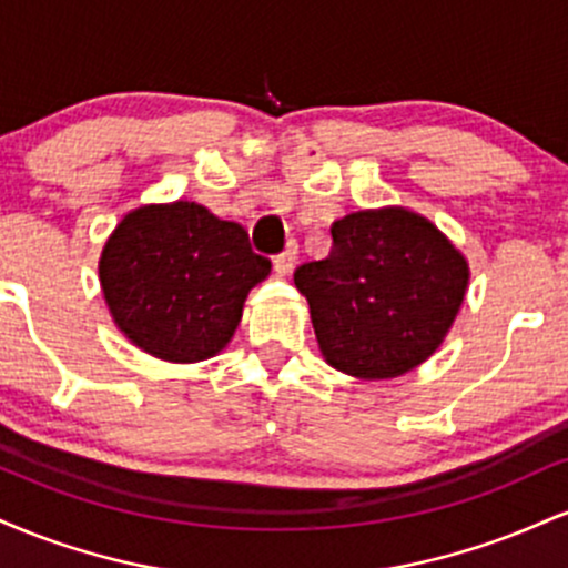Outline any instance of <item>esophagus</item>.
<instances>
[{
    "label": "esophagus",
    "instance_id": "1",
    "mask_svg": "<svg viewBox=\"0 0 568 568\" xmlns=\"http://www.w3.org/2000/svg\"><path fill=\"white\" fill-rule=\"evenodd\" d=\"M296 258H298V245L291 240L288 247H285L280 256H275V272H277V275L288 277L293 272V266H296Z\"/></svg>",
    "mask_w": 568,
    "mask_h": 568
}]
</instances>
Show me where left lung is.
Returning <instances> with one entry per match:
<instances>
[{"instance_id": "left-lung-1", "label": "left lung", "mask_w": 568, "mask_h": 568, "mask_svg": "<svg viewBox=\"0 0 568 568\" xmlns=\"http://www.w3.org/2000/svg\"><path fill=\"white\" fill-rule=\"evenodd\" d=\"M331 237V256L293 275L325 363L368 382L422 366L465 302L470 264L459 247L400 205L349 213Z\"/></svg>"}]
</instances>
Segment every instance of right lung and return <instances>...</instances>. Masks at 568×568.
<instances>
[{"instance_id":"add662e5","label":"right lung","mask_w":568,"mask_h":568,"mask_svg":"<svg viewBox=\"0 0 568 568\" xmlns=\"http://www.w3.org/2000/svg\"><path fill=\"white\" fill-rule=\"evenodd\" d=\"M247 232L189 200L122 216L98 258L116 328L168 363H200L232 342L247 293L270 277Z\"/></svg>"}]
</instances>
